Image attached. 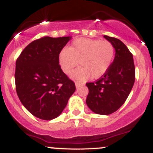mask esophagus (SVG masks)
Returning a JSON list of instances; mask_svg holds the SVG:
<instances>
[{"mask_svg":"<svg viewBox=\"0 0 153 153\" xmlns=\"http://www.w3.org/2000/svg\"><path fill=\"white\" fill-rule=\"evenodd\" d=\"M83 85V84H81V83L80 82H75V86H76V87H80V86Z\"/></svg>","mask_w":153,"mask_h":153,"instance_id":"34e87169","label":"esophagus"}]
</instances>
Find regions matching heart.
Returning <instances> with one entry per match:
<instances>
[{
    "mask_svg": "<svg viewBox=\"0 0 153 153\" xmlns=\"http://www.w3.org/2000/svg\"><path fill=\"white\" fill-rule=\"evenodd\" d=\"M115 48L108 40L80 38L72 42L70 48L65 47L59 54L62 70L67 75L78 66L81 67L73 74L79 81H86L91 77L97 79L106 73L114 61Z\"/></svg>",
    "mask_w": 153,
    "mask_h": 153,
    "instance_id": "b5f03b06",
    "label": "heart"
}]
</instances>
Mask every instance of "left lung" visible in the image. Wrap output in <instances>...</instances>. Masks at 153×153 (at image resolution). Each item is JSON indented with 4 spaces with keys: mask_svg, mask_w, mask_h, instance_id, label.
I'll list each match as a JSON object with an SVG mask.
<instances>
[{
    "mask_svg": "<svg viewBox=\"0 0 153 153\" xmlns=\"http://www.w3.org/2000/svg\"><path fill=\"white\" fill-rule=\"evenodd\" d=\"M104 37L114 45L115 57L105 75L86 84L89 89L86 102L96 114L108 115L117 111L128 98L135 80V67L132 54L123 42L114 37Z\"/></svg>",
    "mask_w": 153,
    "mask_h": 153,
    "instance_id": "obj_1",
    "label": "left lung"
}]
</instances>
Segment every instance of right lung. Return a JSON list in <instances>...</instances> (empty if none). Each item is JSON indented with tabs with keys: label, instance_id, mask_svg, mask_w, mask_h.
<instances>
[{
	"label": "right lung",
	"instance_id": "right-lung-1",
	"mask_svg": "<svg viewBox=\"0 0 153 153\" xmlns=\"http://www.w3.org/2000/svg\"><path fill=\"white\" fill-rule=\"evenodd\" d=\"M70 39L44 36L36 39L16 60V93L22 105L37 118L57 117L75 91V83L59 64L60 52Z\"/></svg>",
	"mask_w": 153,
	"mask_h": 153
}]
</instances>
